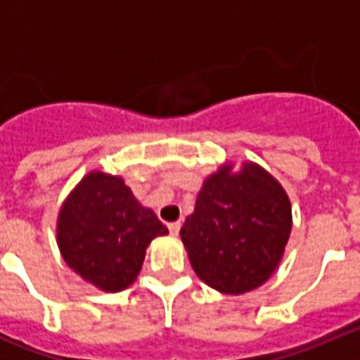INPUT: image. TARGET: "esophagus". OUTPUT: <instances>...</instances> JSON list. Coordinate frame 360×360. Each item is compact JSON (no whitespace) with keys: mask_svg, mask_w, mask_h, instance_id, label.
<instances>
[{"mask_svg":"<svg viewBox=\"0 0 360 360\" xmlns=\"http://www.w3.org/2000/svg\"><path fill=\"white\" fill-rule=\"evenodd\" d=\"M167 229H169L171 236H178V232H180V221H173V224L167 225Z\"/></svg>","mask_w":360,"mask_h":360,"instance_id":"34e87169","label":"esophagus"}]
</instances>
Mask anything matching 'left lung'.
I'll use <instances>...</instances> for the list:
<instances>
[{
	"label": "left lung",
	"mask_w": 360,
	"mask_h": 360,
	"mask_svg": "<svg viewBox=\"0 0 360 360\" xmlns=\"http://www.w3.org/2000/svg\"><path fill=\"white\" fill-rule=\"evenodd\" d=\"M292 229L287 193L256 164L231 165L203 184L195 212L180 236L203 283L225 294H243L278 266Z\"/></svg>",
	"instance_id": "obj_1"
}]
</instances>
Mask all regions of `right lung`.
I'll list each match as a JSON object with an SVG mask.
<instances>
[{
	"label": "right lung",
	"instance_id": "1",
	"mask_svg": "<svg viewBox=\"0 0 360 360\" xmlns=\"http://www.w3.org/2000/svg\"><path fill=\"white\" fill-rule=\"evenodd\" d=\"M167 232L155 212L136 202L122 178L97 171L82 178L57 221L65 262L106 292L129 287L141 272L146 247Z\"/></svg>",
	"mask_w": 360,
	"mask_h": 360
}]
</instances>
